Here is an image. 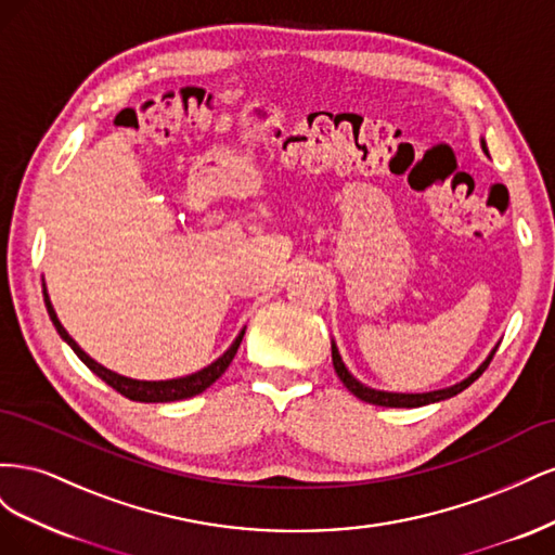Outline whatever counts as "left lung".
I'll return each mask as SVG.
<instances>
[{"label":"left lung","mask_w":555,"mask_h":555,"mask_svg":"<svg viewBox=\"0 0 555 555\" xmlns=\"http://www.w3.org/2000/svg\"><path fill=\"white\" fill-rule=\"evenodd\" d=\"M481 147H483V153H489V150H486V143H483V141H481ZM495 351H498V345L493 347L491 354L486 357V361L477 367V371H475L473 375L465 377V379L459 382V384L447 386V389L428 391V393H391V391H377V389H371V386L361 384L354 375H351V373L347 371L343 359H340L338 347H335V343H331L333 367H335V373H338L340 382H343V384L347 386V389H349L351 393H354L357 398H361V400H365V402H373V405H382V408H422V405H430V402H440V400H447V398H451V396H456V393L465 391L467 386L473 384L475 379H479V375L486 371V367H489V363H491Z\"/></svg>","instance_id":"left-lung-1"}]
</instances>
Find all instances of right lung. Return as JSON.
<instances>
[{"label": "right lung", "instance_id": "obj_1", "mask_svg": "<svg viewBox=\"0 0 555 555\" xmlns=\"http://www.w3.org/2000/svg\"><path fill=\"white\" fill-rule=\"evenodd\" d=\"M43 300H46V308H48L50 319H53V326H55L57 333H60V338L76 351V357H78L82 363H86L96 377H102L108 386H113V389H115L117 393H122L125 398L137 400V402H173V400H184V398H192V396H198L201 391H206L215 379H220V377L224 375L229 363L233 361V357H236V351H238V347H241V343H243V335H245V328H243V331L238 333V338L231 343V347L224 351V354H222L220 359L212 361V363L206 365V367H201L198 373H192V375H188V377L159 379V382L131 379V377H125V375H117V373L108 371V367H104L102 363H96L94 359H90V357L86 354V351H82V349L76 345V340H74L72 335L66 333V328L60 324V319H57V314H55V310H53V304H50V296H48L46 284H43Z\"/></svg>", "mask_w": 555, "mask_h": 555}]
</instances>
